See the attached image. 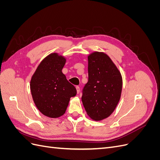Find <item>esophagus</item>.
Listing matches in <instances>:
<instances>
[{
  "label": "esophagus",
  "mask_w": 160,
  "mask_h": 160,
  "mask_svg": "<svg viewBox=\"0 0 160 160\" xmlns=\"http://www.w3.org/2000/svg\"><path fill=\"white\" fill-rule=\"evenodd\" d=\"M76 89H77V94H79V92H80V88H79V86H77V87H76Z\"/></svg>",
  "instance_id": "esophagus-1"
}]
</instances>
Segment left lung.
<instances>
[{"label": "left lung", "mask_w": 160, "mask_h": 160, "mask_svg": "<svg viewBox=\"0 0 160 160\" xmlns=\"http://www.w3.org/2000/svg\"><path fill=\"white\" fill-rule=\"evenodd\" d=\"M89 79L81 100L91 119L108 118L119 103L123 81L121 72L105 52L95 51L88 55Z\"/></svg>", "instance_id": "obj_1"}]
</instances>
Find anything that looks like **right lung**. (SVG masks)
Listing matches in <instances>:
<instances>
[{
  "instance_id": "right-lung-1",
  "label": "right lung",
  "mask_w": 160,
  "mask_h": 160,
  "mask_svg": "<svg viewBox=\"0 0 160 160\" xmlns=\"http://www.w3.org/2000/svg\"><path fill=\"white\" fill-rule=\"evenodd\" d=\"M65 62V57L51 53L42 60L31 79L34 103L41 113L51 118L64 115L70 98L77 94L75 87L62 72Z\"/></svg>"
}]
</instances>
